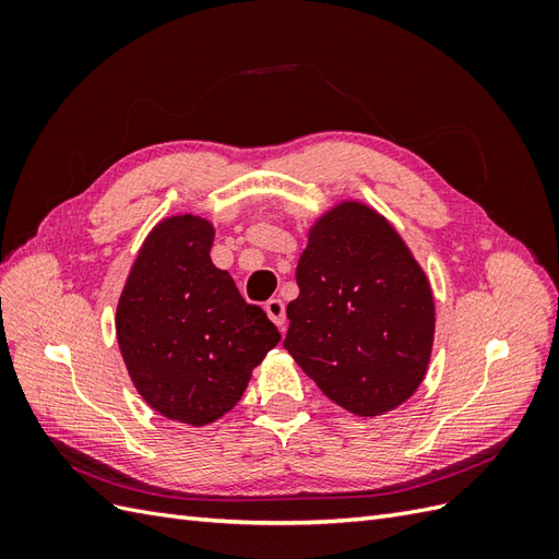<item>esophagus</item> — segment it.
<instances>
[{
	"mask_svg": "<svg viewBox=\"0 0 559 559\" xmlns=\"http://www.w3.org/2000/svg\"><path fill=\"white\" fill-rule=\"evenodd\" d=\"M263 308H265L267 317L275 321L277 329L284 331V329H286V310H284V302H282L280 298H270Z\"/></svg>",
	"mask_w": 559,
	"mask_h": 559,
	"instance_id": "1",
	"label": "esophagus"
}]
</instances>
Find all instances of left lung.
Wrapping results in <instances>:
<instances>
[{"label":"left lung","instance_id":"1","mask_svg":"<svg viewBox=\"0 0 559 559\" xmlns=\"http://www.w3.org/2000/svg\"><path fill=\"white\" fill-rule=\"evenodd\" d=\"M286 306L284 347L333 403L376 417L427 376L436 308L429 277L373 207L343 200L308 233Z\"/></svg>","mask_w":559,"mask_h":559}]
</instances>
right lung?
<instances>
[{
	"label": "right lung",
	"instance_id": "1",
	"mask_svg": "<svg viewBox=\"0 0 559 559\" xmlns=\"http://www.w3.org/2000/svg\"><path fill=\"white\" fill-rule=\"evenodd\" d=\"M212 242L207 218H163L146 235L116 308L134 389L156 413L191 427L224 417L282 337L212 263Z\"/></svg>",
	"mask_w": 559,
	"mask_h": 559
}]
</instances>
